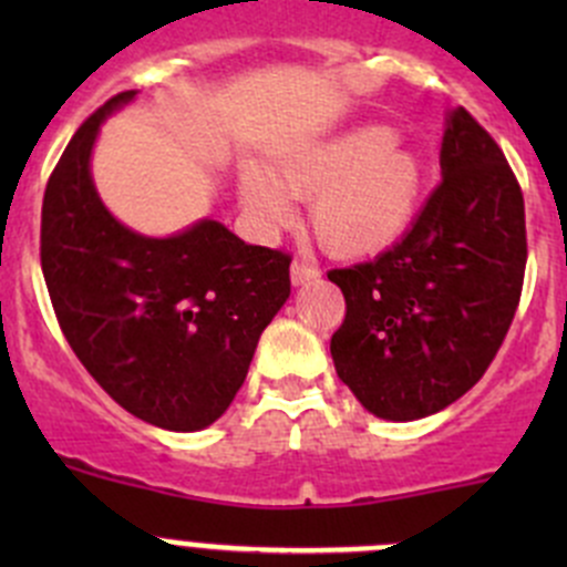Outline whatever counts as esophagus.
<instances>
[{"label": "esophagus", "instance_id": "obj_1", "mask_svg": "<svg viewBox=\"0 0 567 567\" xmlns=\"http://www.w3.org/2000/svg\"><path fill=\"white\" fill-rule=\"evenodd\" d=\"M318 277H320V268L316 266V262L293 260V266H290V282L293 285H307Z\"/></svg>", "mask_w": 567, "mask_h": 567}]
</instances>
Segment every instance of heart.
I'll return each instance as SVG.
<instances>
[{"label": "heart", "mask_w": 567, "mask_h": 567, "mask_svg": "<svg viewBox=\"0 0 567 567\" xmlns=\"http://www.w3.org/2000/svg\"><path fill=\"white\" fill-rule=\"evenodd\" d=\"M277 176L260 167L241 175V199L262 227L288 225L290 192L312 197L310 227L331 255L364 257L392 247L414 221L425 164L386 125H364L277 158Z\"/></svg>", "instance_id": "1"}]
</instances>
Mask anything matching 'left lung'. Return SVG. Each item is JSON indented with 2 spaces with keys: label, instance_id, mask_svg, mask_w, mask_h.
Here are the masks:
<instances>
[{
  "label": "left lung",
  "instance_id": "1",
  "mask_svg": "<svg viewBox=\"0 0 567 567\" xmlns=\"http://www.w3.org/2000/svg\"><path fill=\"white\" fill-rule=\"evenodd\" d=\"M439 162L442 183L411 230L375 260L329 271L346 296L337 375L381 420H422L472 390L522 299L524 194L502 147L458 106Z\"/></svg>",
  "mask_w": 567,
  "mask_h": 567
}]
</instances>
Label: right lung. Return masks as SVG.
Instances as JSON below:
<instances>
[{"label":"right lung","instance_id":"1","mask_svg":"<svg viewBox=\"0 0 567 567\" xmlns=\"http://www.w3.org/2000/svg\"><path fill=\"white\" fill-rule=\"evenodd\" d=\"M95 109L45 183L40 266L68 346L128 414L203 431L241 390L262 329L290 296V255L251 247L203 219L173 238L120 225L101 203L90 153L109 112Z\"/></svg>","mask_w":567,"mask_h":567}]
</instances>
